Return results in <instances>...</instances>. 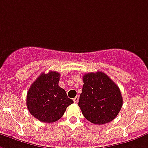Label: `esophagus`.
Masks as SVG:
<instances>
[{"label": "esophagus", "mask_w": 148, "mask_h": 148, "mask_svg": "<svg viewBox=\"0 0 148 148\" xmlns=\"http://www.w3.org/2000/svg\"><path fill=\"white\" fill-rule=\"evenodd\" d=\"M78 100H79V96H75V97H74V103H77Z\"/></svg>", "instance_id": "obj_1"}]
</instances>
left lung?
<instances>
[{"instance_id":"left-lung-1","label":"left lung","mask_w":148,"mask_h":148,"mask_svg":"<svg viewBox=\"0 0 148 148\" xmlns=\"http://www.w3.org/2000/svg\"><path fill=\"white\" fill-rule=\"evenodd\" d=\"M83 82L78 106L85 119L96 125L115 119L123 103L119 86L101 71L85 74Z\"/></svg>"}]
</instances>
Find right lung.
Wrapping results in <instances>:
<instances>
[{"label":"right lung","instance_id":"add662e5","mask_svg":"<svg viewBox=\"0 0 148 148\" xmlns=\"http://www.w3.org/2000/svg\"><path fill=\"white\" fill-rule=\"evenodd\" d=\"M60 74L56 71L42 73L28 90L27 107L35 119L52 123L63 115L69 105L74 101L69 99L66 91L59 85Z\"/></svg>","mask_w":148,"mask_h":148}]
</instances>
